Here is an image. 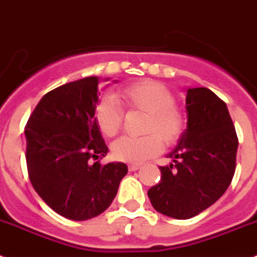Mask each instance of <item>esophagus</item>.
<instances>
[{
  "instance_id": "1",
  "label": "esophagus",
  "mask_w": 257,
  "mask_h": 257,
  "mask_svg": "<svg viewBox=\"0 0 257 257\" xmlns=\"http://www.w3.org/2000/svg\"><path fill=\"white\" fill-rule=\"evenodd\" d=\"M141 168V165L140 164H131V165H129V170H131V172H134V170H138V169Z\"/></svg>"
}]
</instances>
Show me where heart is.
<instances>
[{"label": "heart", "mask_w": 257, "mask_h": 257, "mask_svg": "<svg viewBox=\"0 0 257 257\" xmlns=\"http://www.w3.org/2000/svg\"><path fill=\"white\" fill-rule=\"evenodd\" d=\"M117 100L131 110H140L147 114L143 137H121L111 146L112 156L119 161L138 164L155 156L166 146L177 142L183 133V116L175 107L172 92L161 83L142 80L126 85L116 94ZM94 120L105 137H114L123 124V111L111 96L103 97L97 103Z\"/></svg>", "instance_id": "heart-1"}]
</instances>
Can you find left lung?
Wrapping results in <instances>:
<instances>
[{
  "instance_id": "left-lung-1",
  "label": "left lung",
  "mask_w": 257,
  "mask_h": 257,
  "mask_svg": "<svg viewBox=\"0 0 257 257\" xmlns=\"http://www.w3.org/2000/svg\"><path fill=\"white\" fill-rule=\"evenodd\" d=\"M187 128L160 166L161 180L147 192L152 206L174 219L193 218L215 203L235 170L238 138L225 102L201 87L188 88Z\"/></svg>"
}]
</instances>
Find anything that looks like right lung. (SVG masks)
I'll use <instances>...</instances> for the list:
<instances>
[{
    "instance_id": "obj_1",
    "label": "right lung",
    "mask_w": 257,
    "mask_h": 257,
    "mask_svg": "<svg viewBox=\"0 0 257 257\" xmlns=\"http://www.w3.org/2000/svg\"><path fill=\"white\" fill-rule=\"evenodd\" d=\"M98 83V77H87L48 92L25 126L32 186L51 209L70 220L102 214L128 173L124 163H92L108 152L94 120Z\"/></svg>"
}]
</instances>
